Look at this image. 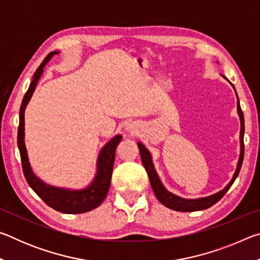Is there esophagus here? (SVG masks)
Masks as SVG:
<instances>
[{
  "label": "esophagus",
  "mask_w": 260,
  "mask_h": 260,
  "mask_svg": "<svg viewBox=\"0 0 260 260\" xmlns=\"http://www.w3.org/2000/svg\"><path fill=\"white\" fill-rule=\"evenodd\" d=\"M126 131L128 132V133H131V134H135L136 133V128H135V126L133 124L127 125L126 126Z\"/></svg>",
  "instance_id": "esophagus-1"
}]
</instances>
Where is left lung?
<instances>
[{
    "label": "left lung",
    "mask_w": 260,
    "mask_h": 260,
    "mask_svg": "<svg viewBox=\"0 0 260 260\" xmlns=\"http://www.w3.org/2000/svg\"><path fill=\"white\" fill-rule=\"evenodd\" d=\"M223 78H226V77H223ZM236 98H237V94H236ZM237 113H239L240 121H241V132H240L241 152H240V157H239V162H237V166H236V171H235L234 175H233V178L230 181V183H228L227 186L222 189V190L215 192V193H213V195H210L208 197H202V199H196V200H187V199H182V197L174 195V193H172V192H170L164 186H162L160 179H159V177H158V174L155 170V166H153V162H152L151 153L149 152L148 149L144 147L142 143L138 142L141 159H142V164L144 166V169H146V171H147L149 180H150L152 190H153V192H155L157 200L159 201L162 205L171 210H174V211H181V212H192V211L209 209L210 206H212L213 204H215L217 202H219L222 199L223 195H225V193L228 191V189H230L232 184L234 183L235 179L237 178V175H239L242 162H243V157H244V142H243L244 116H243V112H242L239 98H237Z\"/></svg>",
    "instance_id": "1"
}]
</instances>
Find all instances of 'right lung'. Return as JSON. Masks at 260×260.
Returning <instances> with one entry per match:
<instances>
[{
  "instance_id": "add662e5",
  "label": "right lung",
  "mask_w": 260,
  "mask_h": 260,
  "mask_svg": "<svg viewBox=\"0 0 260 260\" xmlns=\"http://www.w3.org/2000/svg\"><path fill=\"white\" fill-rule=\"evenodd\" d=\"M57 54H59V51H51L43 59L40 67L35 71L33 80L30 82L28 90L26 91L23 102H21L19 110L18 138H17V140H18V149L26 181L48 206H50L56 211H59L61 213H85L98 208L107 197L110 183H111L116 149L118 144L120 143L122 136L120 134L116 135L102 148V150L99 153L98 161H96V175L94 180L90 182L89 186L80 189V190H72V189L50 186V184L43 182L41 179H39L34 174L29 164L27 150H26L25 146V109L30 98H32L38 81L40 80L43 73V68L46 67V64L50 60L51 57Z\"/></svg>"
}]
</instances>
